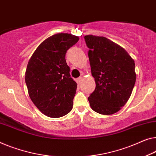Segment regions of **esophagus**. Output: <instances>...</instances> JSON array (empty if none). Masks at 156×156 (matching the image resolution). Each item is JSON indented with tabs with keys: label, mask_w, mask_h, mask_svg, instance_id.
<instances>
[{
	"label": "esophagus",
	"mask_w": 156,
	"mask_h": 156,
	"mask_svg": "<svg viewBox=\"0 0 156 156\" xmlns=\"http://www.w3.org/2000/svg\"><path fill=\"white\" fill-rule=\"evenodd\" d=\"M76 81H77L78 84L80 85L81 83V81H82V77H79L78 78H77V80H76Z\"/></svg>",
	"instance_id": "1"
}]
</instances>
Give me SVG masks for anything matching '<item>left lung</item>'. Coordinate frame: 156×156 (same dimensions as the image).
<instances>
[{"mask_svg":"<svg viewBox=\"0 0 156 156\" xmlns=\"http://www.w3.org/2000/svg\"><path fill=\"white\" fill-rule=\"evenodd\" d=\"M84 38L96 84L88 97L90 107L102 115L113 114L131 96L136 78L134 61L124 48L105 37Z\"/></svg>","mask_w":156,"mask_h":156,"instance_id":"left-lung-1","label":"left lung"}]
</instances>
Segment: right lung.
I'll return each instance as SVG.
<instances>
[{"instance_id":"obj_1","label":"right lung","mask_w":156,"mask_h":156,"mask_svg":"<svg viewBox=\"0 0 156 156\" xmlns=\"http://www.w3.org/2000/svg\"><path fill=\"white\" fill-rule=\"evenodd\" d=\"M78 40L67 33L53 35L42 42L28 62L25 82L29 95L48 117H62L73 108L77 83L70 77L65 55Z\"/></svg>"}]
</instances>
